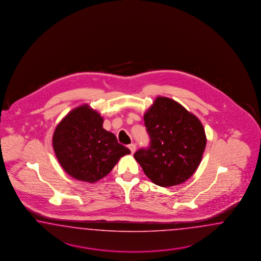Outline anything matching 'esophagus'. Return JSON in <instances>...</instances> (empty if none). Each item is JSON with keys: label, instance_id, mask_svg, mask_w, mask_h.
Listing matches in <instances>:
<instances>
[{"label": "esophagus", "instance_id": "esophagus-1", "mask_svg": "<svg viewBox=\"0 0 261 261\" xmlns=\"http://www.w3.org/2000/svg\"><path fill=\"white\" fill-rule=\"evenodd\" d=\"M128 148L130 149V151H131V153H132V154H134L135 151H136V145H135L134 143H131V144H129V145H128Z\"/></svg>", "mask_w": 261, "mask_h": 261}]
</instances>
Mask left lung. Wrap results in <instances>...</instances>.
Wrapping results in <instances>:
<instances>
[{
    "label": "left lung",
    "mask_w": 261,
    "mask_h": 261,
    "mask_svg": "<svg viewBox=\"0 0 261 261\" xmlns=\"http://www.w3.org/2000/svg\"><path fill=\"white\" fill-rule=\"evenodd\" d=\"M143 120L150 147L137 151L134 158L144 174L164 188L186 182L196 171L206 144L200 119L174 99L158 96Z\"/></svg>",
    "instance_id": "1"
}]
</instances>
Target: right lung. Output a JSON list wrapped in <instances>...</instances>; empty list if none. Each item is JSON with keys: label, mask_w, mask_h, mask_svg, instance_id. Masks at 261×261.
<instances>
[{"label": "right lung", "mask_w": 261, "mask_h": 261, "mask_svg": "<svg viewBox=\"0 0 261 261\" xmlns=\"http://www.w3.org/2000/svg\"><path fill=\"white\" fill-rule=\"evenodd\" d=\"M102 125V117L89 104L70 111L56 125L54 151L72 178L94 184L110 173L119 159L131 153Z\"/></svg>", "instance_id": "obj_1"}]
</instances>
